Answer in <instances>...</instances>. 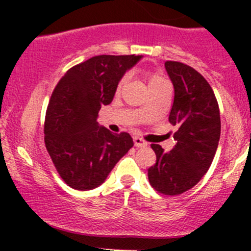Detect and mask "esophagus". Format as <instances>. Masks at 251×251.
I'll return each mask as SVG.
<instances>
[{"mask_svg": "<svg viewBox=\"0 0 251 251\" xmlns=\"http://www.w3.org/2000/svg\"><path fill=\"white\" fill-rule=\"evenodd\" d=\"M133 142H135L136 147H146L147 142L141 137H133Z\"/></svg>", "mask_w": 251, "mask_h": 251, "instance_id": "obj_1", "label": "esophagus"}]
</instances>
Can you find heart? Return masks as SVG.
<instances>
[{"label": "heart", "instance_id": "b5f03b06", "mask_svg": "<svg viewBox=\"0 0 251 251\" xmlns=\"http://www.w3.org/2000/svg\"><path fill=\"white\" fill-rule=\"evenodd\" d=\"M146 78H147V81H148L149 88L154 87V86L161 85V83H166L165 78H164L163 76H160L159 74H155V73H147ZM127 80H128L127 76H124L123 78H121L120 82H119V85H118V90L119 91H121L124 87H125Z\"/></svg>", "mask_w": 251, "mask_h": 251}]
</instances>
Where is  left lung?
I'll list each match as a JSON object with an SVG mask.
<instances>
[{
    "instance_id": "obj_1",
    "label": "left lung",
    "mask_w": 251,
    "mask_h": 251,
    "mask_svg": "<svg viewBox=\"0 0 251 251\" xmlns=\"http://www.w3.org/2000/svg\"><path fill=\"white\" fill-rule=\"evenodd\" d=\"M175 97L169 121L177 126L170 151L151 144L156 163L148 169L151 187L165 196L193 188L209 170L221 133L216 97L203 75L179 62H166Z\"/></svg>"
}]
</instances>
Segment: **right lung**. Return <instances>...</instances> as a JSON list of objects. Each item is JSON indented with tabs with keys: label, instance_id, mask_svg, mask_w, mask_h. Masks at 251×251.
Here are the masks:
<instances>
[{
	"label": "right lung",
	"instance_id": "1",
	"mask_svg": "<svg viewBox=\"0 0 251 251\" xmlns=\"http://www.w3.org/2000/svg\"><path fill=\"white\" fill-rule=\"evenodd\" d=\"M141 55H96L68 70L55 86L45 120V144L63 181L77 191L100 186L133 147L128 133L98 124L119 81Z\"/></svg>",
	"mask_w": 251,
	"mask_h": 251
}]
</instances>
